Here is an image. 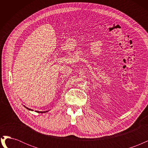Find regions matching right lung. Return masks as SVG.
Returning a JSON list of instances; mask_svg holds the SVG:
<instances>
[{"instance_id":"add662e5","label":"right lung","mask_w":148,"mask_h":148,"mask_svg":"<svg viewBox=\"0 0 148 148\" xmlns=\"http://www.w3.org/2000/svg\"><path fill=\"white\" fill-rule=\"evenodd\" d=\"M26 109H28V110H31V109H28V107H25ZM36 112H38V113H45V112H47V111H46V112H39V111H36Z\"/></svg>"}]
</instances>
